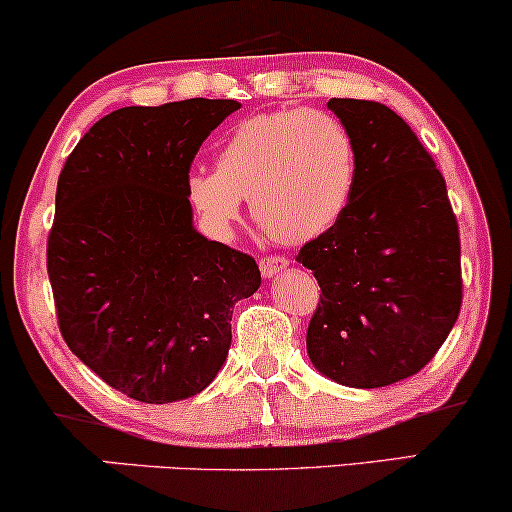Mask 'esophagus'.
Returning a JSON list of instances; mask_svg holds the SVG:
<instances>
[{
  "mask_svg": "<svg viewBox=\"0 0 512 512\" xmlns=\"http://www.w3.org/2000/svg\"><path fill=\"white\" fill-rule=\"evenodd\" d=\"M258 266H261L263 277H275L289 266V261L285 256H263L261 261H258Z\"/></svg>",
  "mask_w": 512,
  "mask_h": 512,
  "instance_id": "esophagus-1",
  "label": "esophagus"
}]
</instances>
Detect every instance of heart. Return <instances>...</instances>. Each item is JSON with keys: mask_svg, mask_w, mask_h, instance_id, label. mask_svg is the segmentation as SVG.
Returning a JSON list of instances; mask_svg holds the SVG:
<instances>
[{"mask_svg": "<svg viewBox=\"0 0 512 512\" xmlns=\"http://www.w3.org/2000/svg\"><path fill=\"white\" fill-rule=\"evenodd\" d=\"M356 185V142L337 116L280 109L239 121L218 144L216 170H192L187 201L216 232H227L242 199L258 230L304 244L342 218Z\"/></svg>", "mask_w": 512, "mask_h": 512, "instance_id": "1", "label": "heart"}]
</instances>
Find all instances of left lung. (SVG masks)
Instances as JSON below:
<instances>
[{"instance_id":"obj_1","label":"left lung","mask_w":512,"mask_h":512,"mask_svg":"<svg viewBox=\"0 0 512 512\" xmlns=\"http://www.w3.org/2000/svg\"><path fill=\"white\" fill-rule=\"evenodd\" d=\"M356 142V185L342 218L304 244L320 304L306 334L315 370L375 389L432 361L463 301L458 223L446 182L389 106L330 99Z\"/></svg>"}]
</instances>
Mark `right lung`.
Here are the masks:
<instances>
[{
	"mask_svg": "<svg viewBox=\"0 0 512 512\" xmlns=\"http://www.w3.org/2000/svg\"><path fill=\"white\" fill-rule=\"evenodd\" d=\"M235 99L125 106L82 135L56 185L47 242L59 330L109 387L142 403L204 391L232 308L261 287L251 256L197 232L185 182Z\"/></svg>",
	"mask_w": 512,
	"mask_h": 512,
	"instance_id": "right-lung-1",
	"label": "right lung"
}]
</instances>
